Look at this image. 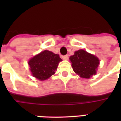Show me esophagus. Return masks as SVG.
<instances>
[{
  "label": "esophagus",
  "mask_w": 121,
  "mask_h": 121,
  "mask_svg": "<svg viewBox=\"0 0 121 121\" xmlns=\"http://www.w3.org/2000/svg\"><path fill=\"white\" fill-rule=\"evenodd\" d=\"M62 58H63V60H67V59L69 58V55L67 54V55L63 56H62Z\"/></svg>",
  "instance_id": "esophagus-1"
}]
</instances>
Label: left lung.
Wrapping results in <instances>:
<instances>
[{
	"mask_svg": "<svg viewBox=\"0 0 121 121\" xmlns=\"http://www.w3.org/2000/svg\"><path fill=\"white\" fill-rule=\"evenodd\" d=\"M73 71L84 78H89L96 74L99 60L96 56L84 50H79L70 57Z\"/></svg>",
	"mask_w": 121,
	"mask_h": 121,
	"instance_id": "1",
	"label": "left lung"
}]
</instances>
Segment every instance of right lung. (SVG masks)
<instances>
[{
	"instance_id": "obj_1",
	"label": "right lung",
	"mask_w": 121,
	"mask_h": 121,
	"mask_svg": "<svg viewBox=\"0 0 121 121\" xmlns=\"http://www.w3.org/2000/svg\"><path fill=\"white\" fill-rule=\"evenodd\" d=\"M61 61L58 54L45 50L32 58L28 61V65L33 76L39 80H45L55 73Z\"/></svg>"
}]
</instances>
